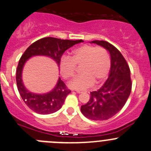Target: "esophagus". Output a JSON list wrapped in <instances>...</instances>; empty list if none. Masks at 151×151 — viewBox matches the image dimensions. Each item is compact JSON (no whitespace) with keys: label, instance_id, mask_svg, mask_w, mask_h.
Listing matches in <instances>:
<instances>
[{"label":"esophagus","instance_id":"34e87169","mask_svg":"<svg viewBox=\"0 0 151 151\" xmlns=\"http://www.w3.org/2000/svg\"><path fill=\"white\" fill-rule=\"evenodd\" d=\"M83 91H77V93H79V94H80V93H83Z\"/></svg>","mask_w":151,"mask_h":151}]
</instances>
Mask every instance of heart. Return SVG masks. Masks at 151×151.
Listing matches in <instances>:
<instances>
[{
	"label": "heart",
	"instance_id": "1",
	"mask_svg": "<svg viewBox=\"0 0 151 151\" xmlns=\"http://www.w3.org/2000/svg\"><path fill=\"white\" fill-rule=\"evenodd\" d=\"M82 65L81 72L69 83V87L83 90L91 87L94 83L102 82L111 68V57L108 50L102 47L85 44L74 50L70 56L63 55L59 61V69L65 79L72 78L76 65Z\"/></svg>",
	"mask_w": 151,
	"mask_h": 151
}]
</instances>
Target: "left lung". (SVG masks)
Instances as JSON below:
<instances>
[{
  "label": "left lung",
  "mask_w": 151,
  "mask_h": 151,
  "mask_svg": "<svg viewBox=\"0 0 151 151\" xmlns=\"http://www.w3.org/2000/svg\"><path fill=\"white\" fill-rule=\"evenodd\" d=\"M92 43L101 46L111 55V69L106 82L90 92L89 101L81 106V112L92 120H105L116 114L126 104L132 90L130 69L119 50L104 40Z\"/></svg>",
  "instance_id": "obj_1"
}]
</instances>
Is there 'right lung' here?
<instances>
[{"instance_id":"1","label":"right lung","mask_w":151,"mask_h":151,"mask_svg":"<svg viewBox=\"0 0 151 151\" xmlns=\"http://www.w3.org/2000/svg\"><path fill=\"white\" fill-rule=\"evenodd\" d=\"M83 40H62L55 37H44L33 43L28 47L19 61L16 69V84L24 102L30 109L40 114H50L59 111L70 92L59 77L55 87L43 94H36L28 91L23 84L22 74L25 62L32 56L44 55L53 59L59 67V61L65 51Z\"/></svg>"}]
</instances>
